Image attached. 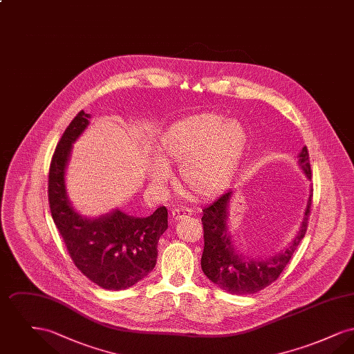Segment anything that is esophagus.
<instances>
[{
  "label": "esophagus",
  "instance_id": "1",
  "mask_svg": "<svg viewBox=\"0 0 354 354\" xmlns=\"http://www.w3.org/2000/svg\"><path fill=\"white\" fill-rule=\"evenodd\" d=\"M172 218L176 220L185 219L192 215V211L189 208H185V207H175L172 208Z\"/></svg>",
  "mask_w": 354,
  "mask_h": 354
}]
</instances>
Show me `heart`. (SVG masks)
Masks as SVG:
<instances>
[{"instance_id":"1","label":"heart","mask_w":354,"mask_h":354,"mask_svg":"<svg viewBox=\"0 0 354 354\" xmlns=\"http://www.w3.org/2000/svg\"><path fill=\"white\" fill-rule=\"evenodd\" d=\"M248 142L245 129L218 114H201L172 124L160 136L159 163L149 171L155 185L169 180L166 166H179L180 183L194 198L224 191L235 178Z\"/></svg>"}]
</instances>
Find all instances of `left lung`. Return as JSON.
I'll return each instance as SVG.
<instances>
[{
  "label": "left lung",
  "mask_w": 354,
  "mask_h": 354,
  "mask_svg": "<svg viewBox=\"0 0 354 354\" xmlns=\"http://www.w3.org/2000/svg\"><path fill=\"white\" fill-rule=\"evenodd\" d=\"M299 158V165L301 166L305 175L308 179H312L309 152L306 146H304ZM231 195V191L223 194L215 202L203 209L204 250L202 270L204 274L223 290L232 295H251L276 281L297 250L308 228L313 195L310 194L309 196L300 231L293 241L276 256L257 260L243 256L235 251V247L232 245L231 236L227 230L228 202Z\"/></svg>",
  "instance_id": "obj_1"
}]
</instances>
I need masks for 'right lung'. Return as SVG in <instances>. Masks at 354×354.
<instances>
[{
	"label": "right lung",
	"instance_id": "obj_1",
	"mask_svg": "<svg viewBox=\"0 0 354 354\" xmlns=\"http://www.w3.org/2000/svg\"><path fill=\"white\" fill-rule=\"evenodd\" d=\"M88 118L81 110L55 147L49 169V207L75 267L103 289L122 290L153 270L159 237L169 227L167 208L159 207L147 218H133L114 211L94 220L82 218L71 208L65 188V169L71 143L87 127Z\"/></svg>",
	"mask_w": 354,
	"mask_h": 354
}]
</instances>
